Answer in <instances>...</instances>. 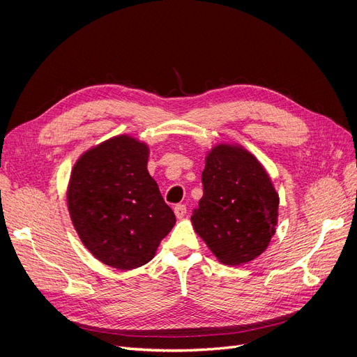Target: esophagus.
Returning a JSON list of instances; mask_svg holds the SVG:
<instances>
[{
  "instance_id": "1",
  "label": "esophagus",
  "mask_w": 357,
  "mask_h": 357,
  "mask_svg": "<svg viewBox=\"0 0 357 357\" xmlns=\"http://www.w3.org/2000/svg\"><path fill=\"white\" fill-rule=\"evenodd\" d=\"M174 213H176V215H177V219L185 218V214H186V205L177 204L176 207H174Z\"/></svg>"
}]
</instances>
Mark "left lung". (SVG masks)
<instances>
[{
    "label": "left lung",
    "instance_id": "obj_1",
    "mask_svg": "<svg viewBox=\"0 0 357 357\" xmlns=\"http://www.w3.org/2000/svg\"><path fill=\"white\" fill-rule=\"evenodd\" d=\"M204 195L192 213L197 234L226 265L262 255L275 232L278 195L257 159L241 147L215 146L202 171Z\"/></svg>",
    "mask_w": 357,
    "mask_h": 357
}]
</instances>
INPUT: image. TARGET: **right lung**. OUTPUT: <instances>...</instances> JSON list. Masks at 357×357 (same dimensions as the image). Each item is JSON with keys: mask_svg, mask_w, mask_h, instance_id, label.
Wrapping results in <instances>:
<instances>
[{"mask_svg": "<svg viewBox=\"0 0 357 357\" xmlns=\"http://www.w3.org/2000/svg\"><path fill=\"white\" fill-rule=\"evenodd\" d=\"M149 149L121 135L86 152L73 168L68 210L86 248L102 264L134 269L152 261L176 215L147 171Z\"/></svg>", "mask_w": 357, "mask_h": 357, "instance_id": "1", "label": "right lung"}]
</instances>
